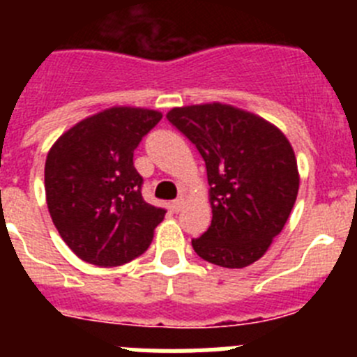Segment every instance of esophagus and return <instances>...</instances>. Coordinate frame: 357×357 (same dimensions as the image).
Returning a JSON list of instances; mask_svg holds the SVG:
<instances>
[{"label": "esophagus", "mask_w": 357, "mask_h": 357, "mask_svg": "<svg viewBox=\"0 0 357 357\" xmlns=\"http://www.w3.org/2000/svg\"><path fill=\"white\" fill-rule=\"evenodd\" d=\"M172 207H173V211H175V213H181L182 207H184V198L181 197V198H176V200H173Z\"/></svg>", "instance_id": "obj_1"}]
</instances>
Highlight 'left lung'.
Wrapping results in <instances>:
<instances>
[{
	"instance_id": "obj_1",
	"label": "left lung",
	"mask_w": 357,
	"mask_h": 357,
	"mask_svg": "<svg viewBox=\"0 0 357 357\" xmlns=\"http://www.w3.org/2000/svg\"><path fill=\"white\" fill-rule=\"evenodd\" d=\"M168 121L206 160L213 220L193 239L202 259L245 268L284 229L298 195L295 151L266 119L223 103L175 107Z\"/></svg>"
}]
</instances>
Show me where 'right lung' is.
I'll list each match as a JSON object with an SVG mask.
<instances>
[{
	"mask_svg": "<svg viewBox=\"0 0 357 357\" xmlns=\"http://www.w3.org/2000/svg\"><path fill=\"white\" fill-rule=\"evenodd\" d=\"M160 118L157 110L112 107L82 119L50 148L44 166L50 216L85 263L119 266L150 247L166 211L144 202L134 150Z\"/></svg>",
	"mask_w": 357,
	"mask_h": 357,
	"instance_id": "add662e5",
	"label": "right lung"
}]
</instances>
